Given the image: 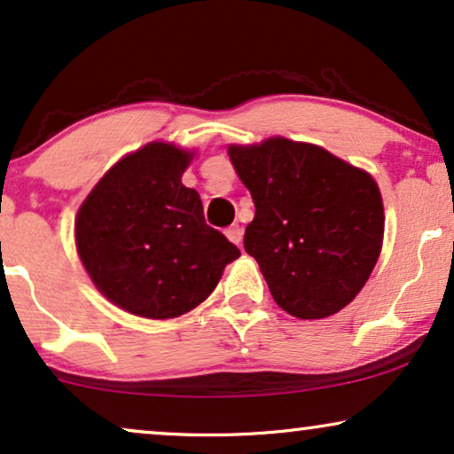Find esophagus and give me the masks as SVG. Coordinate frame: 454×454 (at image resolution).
Wrapping results in <instances>:
<instances>
[{
  "label": "esophagus",
  "mask_w": 454,
  "mask_h": 454,
  "mask_svg": "<svg viewBox=\"0 0 454 454\" xmlns=\"http://www.w3.org/2000/svg\"><path fill=\"white\" fill-rule=\"evenodd\" d=\"M225 235L229 238V241H233V244L241 246V239H244V229H241L239 225H231V227H227Z\"/></svg>",
  "instance_id": "esophagus-1"
}]
</instances>
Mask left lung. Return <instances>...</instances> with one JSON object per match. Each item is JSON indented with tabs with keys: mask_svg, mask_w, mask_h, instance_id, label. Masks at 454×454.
Wrapping results in <instances>:
<instances>
[{
	"mask_svg": "<svg viewBox=\"0 0 454 454\" xmlns=\"http://www.w3.org/2000/svg\"><path fill=\"white\" fill-rule=\"evenodd\" d=\"M227 153L256 207L244 247L272 300L301 320L337 314L380 256L384 208L374 177L325 148L281 136Z\"/></svg>",
	"mask_w": 454,
	"mask_h": 454,
	"instance_id": "left-lung-1",
	"label": "left lung"
}]
</instances>
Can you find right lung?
<instances>
[{
    "instance_id": "1",
    "label": "right lung",
    "mask_w": 454,
    "mask_h": 454,
    "mask_svg": "<svg viewBox=\"0 0 454 454\" xmlns=\"http://www.w3.org/2000/svg\"><path fill=\"white\" fill-rule=\"evenodd\" d=\"M192 153L151 142L105 173L76 216V247L97 289L142 318H177L213 294L238 246L204 221L182 184Z\"/></svg>"
}]
</instances>
